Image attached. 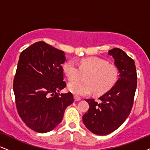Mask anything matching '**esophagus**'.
Masks as SVG:
<instances>
[{
    "label": "esophagus",
    "mask_w": 150,
    "mask_h": 150,
    "mask_svg": "<svg viewBox=\"0 0 150 150\" xmlns=\"http://www.w3.org/2000/svg\"><path fill=\"white\" fill-rule=\"evenodd\" d=\"M74 99H75V101H80V99H81L80 97H79L78 96H76V95L74 96Z\"/></svg>",
    "instance_id": "esophagus-1"
}]
</instances>
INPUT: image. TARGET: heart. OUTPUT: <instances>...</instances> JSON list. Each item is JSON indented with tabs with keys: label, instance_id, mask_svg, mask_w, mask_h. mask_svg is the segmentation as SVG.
Listing matches in <instances>:
<instances>
[{
	"label": "heart",
	"instance_id": "1",
	"mask_svg": "<svg viewBox=\"0 0 150 150\" xmlns=\"http://www.w3.org/2000/svg\"><path fill=\"white\" fill-rule=\"evenodd\" d=\"M63 71L69 80H77L82 73L87 74L85 82L72 81L68 85V90L78 96L88 95L93 91L97 95L104 94L114 85L118 75L115 65L97 57L83 58L79 68L73 60H70L63 64Z\"/></svg>",
	"mask_w": 150,
	"mask_h": 150
}]
</instances>
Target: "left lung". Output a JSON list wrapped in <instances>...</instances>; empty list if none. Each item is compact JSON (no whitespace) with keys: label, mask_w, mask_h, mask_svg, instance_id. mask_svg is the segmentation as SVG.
Wrapping results in <instances>:
<instances>
[{"label":"left lung","mask_w":150,"mask_h":150,"mask_svg":"<svg viewBox=\"0 0 150 150\" xmlns=\"http://www.w3.org/2000/svg\"><path fill=\"white\" fill-rule=\"evenodd\" d=\"M114 58L119 78L99 101L85 99L90 107L82 116L87 128L97 135H106L116 130L127 119L133 104L137 87L135 62L123 50L115 48L108 51Z\"/></svg>","instance_id":"1"}]
</instances>
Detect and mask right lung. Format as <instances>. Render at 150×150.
Wrapping results in <instances>:
<instances>
[{"mask_svg": "<svg viewBox=\"0 0 150 150\" xmlns=\"http://www.w3.org/2000/svg\"><path fill=\"white\" fill-rule=\"evenodd\" d=\"M65 61L63 51L44 42L20 53L13 81L15 103L20 118L34 131L53 130L73 103L71 92L59 93L66 86L62 67Z\"/></svg>", "mask_w": 150, "mask_h": 150, "instance_id": "add662e5", "label": "right lung"}]
</instances>
